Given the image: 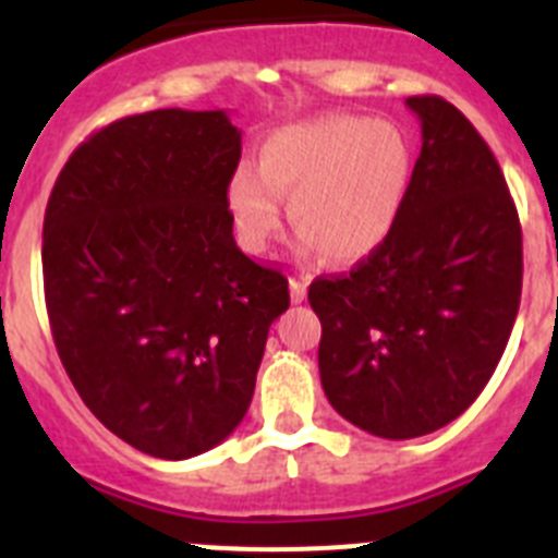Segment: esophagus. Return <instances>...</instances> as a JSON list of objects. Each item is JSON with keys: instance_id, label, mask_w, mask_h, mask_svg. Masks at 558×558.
Masks as SVG:
<instances>
[{"instance_id": "obj_1", "label": "esophagus", "mask_w": 558, "mask_h": 558, "mask_svg": "<svg viewBox=\"0 0 558 558\" xmlns=\"http://www.w3.org/2000/svg\"><path fill=\"white\" fill-rule=\"evenodd\" d=\"M290 299H293V304H302L307 299V282H304L302 276L290 279Z\"/></svg>"}]
</instances>
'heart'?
I'll return each mask as SVG.
<instances>
[{
  "instance_id": "1",
  "label": "heart",
  "mask_w": 558,
  "mask_h": 558,
  "mask_svg": "<svg viewBox=\"0 0 558 558\" xmlns=\"http://www.w3.org/2000/svg\"><path fill=\"white\" fill-rule=\"evenodd\" d=\"M413 175V147L393 122L354 113H318L276 128L256 150V172L229 181L236 236L263 254L282 229V201L304 248L327 263L372 256L397 226Z\"/></svg>"
}]
</instances>
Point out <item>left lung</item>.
Returning a JSON list of instances; mask_svg holds the SVG:
<instances>
[{"label": "left lung", "instance_id": "obj_1", "mask_svg": "<svg viewBox=\"0 0 558 558\" xmlns=\"http://www.w3.org/2000/svg\"><path fill=\"white\" fill-rule=\"evenodd\" d=\"M422 153L388 240L349 274L318 276V368L340 416L379 438L450 425L509 343L522 229L495 153L452 102L408 97Z\"/></svg>", "mask_w": 558, "mask_h": 558}]
</instances>
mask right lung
<instances>
[{"label":"right lung","mask_w":558,"mask_h":558,"mask_svg":"<svg viewBox=\"0 0 558 558\" xmlns=\"http://www.w3.org/2000/svg\"><path fill=\"white\" fill-rule=\"evenodd\" d=\"M240 142L226 111L125 117L69 156L44 211L58 357L88 411L153 458L201 456L243 422L290 307L282 270L231 234Z\"/></svg>","instance_id":"add662e5"}]
</instances>
